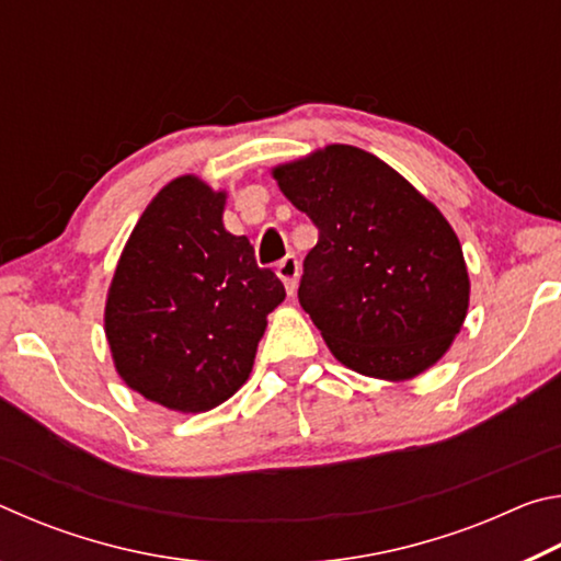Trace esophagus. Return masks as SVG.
I'll return each mask as SVG.
<instances>
[{
  "mask_svg": "<svg viewBox=\"0 0 561 561\" xmlns=\"http://www.w3.org/2000/svg\"><path fill=\"white\" fill-rule=\"evenodd\" d=\"M277 277L284 282V289H287V294H294V289H297V279H299V260L294 257V254H289V257H284L277 264Z\"/></svg>",
  "mask_w": 561,
  "mask_h": 561,
  "instance_id": "34e87169",
  "label": "esophagus"
}]
</instances>
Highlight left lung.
Returning <instances> with one entry per match:
<instances>
[{
  "instance_id": "8db88e82",
  "label": "left lung",
  "mask_w": 561,
  "mask_h": 561,
  "mask_svg": "<svg viewBox=\"0 0 561 561\" xmlns=\"http://www.w3.org/2000/svg\"><path fill=\"white\" fill-rule=\"evenodd\" d=\"M272 175L319 230L299 304L331 354L386 381L431 368L470 301L462 247L438 207L354 146H327Z\"/></svg>"
}]
</instances>
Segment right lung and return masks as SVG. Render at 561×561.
<instances>
[{
    "mask_svg": "<svg viewBox=\"0 0 561 561\" xmlns=\"http://www.w3.org/2000/svg\"><path fill=\"white\" fill-rule=\"evenodd\" d=\"M225 193L183 175L133 227L106 299L118 376L170 411L227 401L252 371L267 314L287 297L254 247L222 225Z\"/></svg>",
    "mask_w": 561,
    "mask_h": 561,
    "instance_id": "add662e5",
    "label": "right lung"
}]
</instances>
